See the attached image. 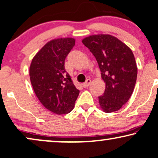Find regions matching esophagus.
Returning a JSON list of instances; mask_svg holds the SVG:
<instances>
[{"instance_id":"esophagus-1","label":"esophagus","mask_w":158,"mask_h":158,"mask_svg":"<svg viewBox=\"0 0 158 158\" xmlns=\"http://www.w3.org/2000/svg\"><path fill=\"white\" fill-rule=\"evenodd\" d=\"M90 83H91V79H88L86 80V81L84 82V83H83V84H82V85H83L84 87L86 88V87H87L89 85Z\"/></svg>"}]
</instances>
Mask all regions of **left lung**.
Returning a JSON list of instances; mask_svg holds the SVG:
<instances>
[{
	"mask_svg": "<svg viewBox=\"0 0 158 158\" xmlns=\"http://www.w3.org/2000/svg\"><path fill=\"white\" fill-rule=\"evenodd\" d=\"M98 63L106 87L99 103L104 112L119 110L132 95L137 68L132 50L116 37L93 35L82 40Z\"/></svg>",
	"mask_w": 158,
	"mask_h": 158,
	"instance_id": "8db88e82",
	"label": "left lung"
}]
</instances>
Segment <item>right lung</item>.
I'll use <instances>...</instances> for the list:
<instances>
[{"label":"right lung","mask_w":158,"mask_h":158,"mask_svg":"<svg viewBox=\"0 0 158 158\" xmlns=\"http://www.w3.org/2000/svg\"><path fill=\"white\" fill-rule=\"evenodd\" d=\"M74 45L72 38L52 40L35 54L30 66L35 95L44 107L57 114L69 113L79 94L64 67L66 57Z\"/></svg>","instance_id":"obj_1"}]
</instances>
